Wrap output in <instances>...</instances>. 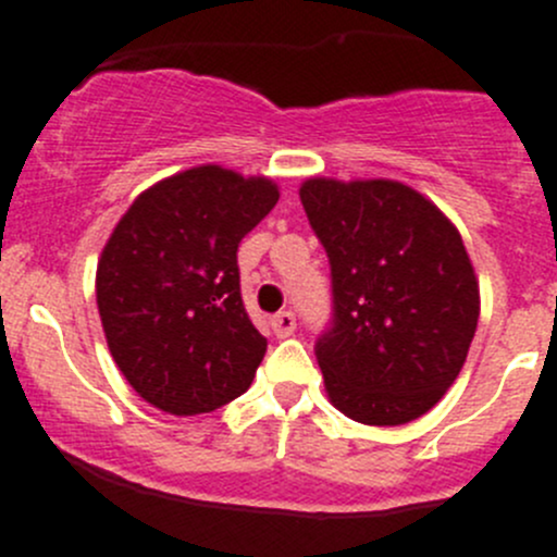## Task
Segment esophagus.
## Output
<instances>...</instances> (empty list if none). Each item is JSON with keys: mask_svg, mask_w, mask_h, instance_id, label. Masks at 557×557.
Instances as JSON below:
<instances>
[{"mask_svg": "<svg viewBox=\"0 0 557 557\" xmlns=\"http://www.w3.org/2000/svg\"><path fill=\"white\" fill-rule=\"evenodd\" d=\"M272 331L277 339H285L296 331V314L294 312H277L272 318Z\"/></svg>", "mask_w": 557, "mask_h": 557, "instance_id": "esophagus-1", "label": "esophagus"}]
</instances>
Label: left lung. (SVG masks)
I'll list each match as a JSON object with an SVG mask.
<instances>
[{
  "instance_id": "1",
  "label": "left lung",
  "mask_w": 557,
  "mask_h": 557,
  "mask_svg": "<svg viewBox=\"0 0 557 557\" xmlns=\"http://www.w3.org/2000/svg\"><path fill=\"white\" fill-rule=\"evenodd\" d=\"M299 196L331 263L334 318L314 345L331 404L363 425L420 418L463 369L480 318L458 228L396 180L310 177Z\"/></svg>"
}]
</instances>
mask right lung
Returning a JSON list of instances; mask_svg holds the SVG:
<instances>
[{
	"label": "right lung",
	"instance_id": "right-lung-1",
	"mask_svg": "<svg viewBox=\"0 0 557 557\" xmlns=\"http://www.w3.org/2000/svg\"><path fill=\"white\" fill-rule=\"evenodd\" d=\"M267 177L205 164L134 199L97 267V305L128 385L170 414H201L250 387L267 339L239 294L237 247L277 205Z\"/></svg>",
	"mask_w": 557,
	"mask_h": 557
}]
</instances>
